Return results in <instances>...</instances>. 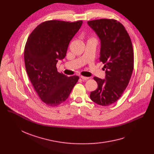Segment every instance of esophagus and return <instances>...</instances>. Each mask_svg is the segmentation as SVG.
Here are the masks:
<instances>
[{
  "instance_id": "1",
  "label": "esophagus",
  "mask_w": 154,
  "mask_h": 154,
  "mask_svg": "<svg viewBox=\"0 0 154 154\" xmlns=\"http://www.w3.org/2000/svg\"><path fill=\"white\" fill-rule=\"evenodd\" d=\"M80 78H81L82 80H87V79H89V78H88V77H84V76H80Z\"/></svg>"
}]
</instances>
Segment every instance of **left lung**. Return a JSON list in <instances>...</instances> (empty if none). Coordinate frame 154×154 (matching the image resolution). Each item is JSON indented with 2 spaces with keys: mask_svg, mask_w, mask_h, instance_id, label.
I'll list each match as a JSON object with an SVG mask.
<instances>
[{
  "mask_svg": "<svg viewBox=\"0 0 154 154\" xmlns=\"http://www.w3.org/2000/svg\"><path fill=\"white\" fill-rule=\"evenodd\" d=\"M87 24L100 40L99 59L106 70L104 79L94 77L98 87L90 97L98 105L107 106L119 100L130 81L134 69L132 44L124 26L116 20H95Z\"/></svg>",
  "mask_w": 154,
  "mask_h": 154,
  "instance_id": "left-lung-1",
  "label": "left lung"
}]
</instances>
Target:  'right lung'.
<instances>
[{
  "instance_id": "right-lung-1",
  "label": "right lung",
  "mask_w": 154,
  "mask_h": 154,
  "mask_svg": "<svg viewBox=\"0 0 154 154\" xmlns=\"http://www.w3.org/2000/svg\"><path fill=\"white\" fill-rule=\"evenodd\" d=\"M82 21L48 20L29 35L24 50L28 77L39 97L49 106H57L69 97L79 77L57 72L56 64L66 56L69 44Z\"/></svg>"
}]
</instances>
